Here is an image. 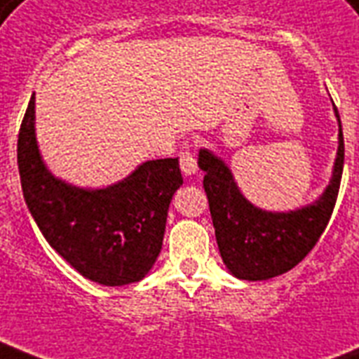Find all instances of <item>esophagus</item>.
I'll return each mask as SVG.
<instances>
[{"label": "esophagus", "instance_id": "esophagus-1", "mask_svg": "<svg viewBox=\"0 0 359 359\" xmlns=\"http://www.w3.org/2000/svg\"><path fill=\"white\" fill-rule=\"evenodd\" d=\"M180 169L186 177H191V175L198 173V161L194 158L190 149H184L180 152Z\"/></svg>", "mask_w": 359, "mask_h": 359}]
</instances>
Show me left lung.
I'll return each instance as SVG.
<instances>
[{
  "label": "left lung",
  "instance_id": "8db88e82",
  "mask_svg": "<svg viewBox=\"0 0 359 359\" xmlns=\"http://www.w3.org/2000/svg\"><path fill=\"white\" fill-rule=\"evenodd\" d=\"M339 147L332 179L313 203L288 212L259 209L241 194L228 163L209 149H201L198 165L209 199L216 243L224 264L241 280H267L294 269L305 258L332 218L344 165L343 126L337 107Z\"/></svg>",
  "mask_w": 359,
  "mask_h": 359
}]
</instances>
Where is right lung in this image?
Instances as JSON below:
<instances>
[{
	"label": "right lung",
	"instance_id": "obj_1",
	"mask_svg": "<svg viewBox=\"0 0 359 359\" xmlns=\"http://www.w3.org/2000/svg\"><path fill=\"white\" fill-rule=\"evenodd\" d=\"M22 191L48 245L103 286L139 283L161 250L169 203L182 186L179 158L149 160L107 188H81L54 177L35 137V95L18 133Z\"/></svg>",
	"mask_w": 359,
	"mask_h": 359
}]
</instances>
